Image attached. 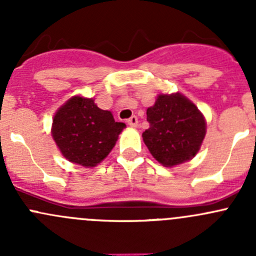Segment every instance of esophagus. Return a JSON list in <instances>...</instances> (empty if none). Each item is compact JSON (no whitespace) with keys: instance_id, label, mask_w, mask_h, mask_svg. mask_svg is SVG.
I'll return each mask as SVG.
<instances>
[{"instance_id":"esophagus-1","label":"esophagus","mask_w":256,"mask_h":256,"mask_svg":"<svg viewBox=\"0 0 256 256\" xmlns=\"http://www.w3.org/2000/svg\"><path fill=\"white\" fill-rule=\"evenodd\" d=\"M138 118H136L135 115L131 116L130 118H128V125L131 126V128H136V126H138Z\"/></svg>"}]
</instances>
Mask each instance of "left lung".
<instances>
[{
	"label": "left lung",
	"mask_w": 256,
	"mask_h": 256,
	"mask_svg": "<svg viewBox=\"0 0 256 256\" xmlns=\"http://www.w3.org/2000/svg\"><path fill=\"white\" fill-rule=\"evenodd\" d=\"M146 114L150 128L144 131V142L160 164L172 167L197 154L206 120L192 102L180 92L161 94Z\"/></svg>",
	"instance_id": "8db88e82"
}]
</instances>
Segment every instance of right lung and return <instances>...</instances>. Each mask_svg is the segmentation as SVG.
I'll list each match as a JSON object with an SVG mask.
<instances>
[{"label": "right lung", "mask_w": 256, "mask_h": 256, "mask_svg": "<svg viewBox=\"0 0 256 256\" xmlns=\"http://www.w3.org/2000/svg\"><path fill=\"white\" fill-rule=\"evenodd\" d=\"M126 128L112 114L96 106L92 99L74 96L54 115L52 136L62 154L73 164L94 167L115 146Z\"/></svg>", "instance_id": "obj_1"}]
</instances>
